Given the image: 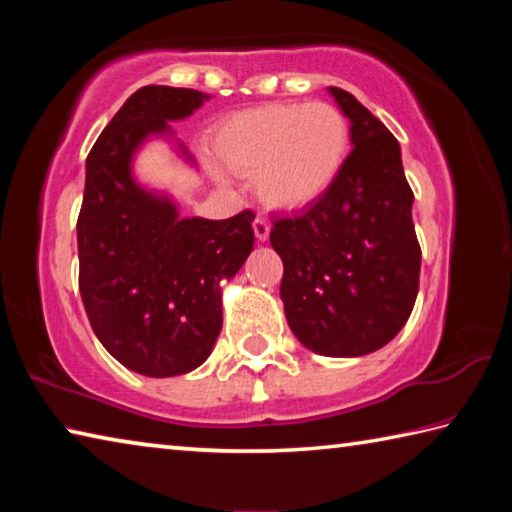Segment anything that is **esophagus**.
<instances>
[{"label": "esophagus", "instance_id": "1", "mask_svg": "<svg viewBox=\"0 0 512 512\" xmlns=\"http://www.w3.org/2000/svg\"><path fill=\"white\" fill-rule=\"evenodd\" d=\"M253 230H255V237L259 241H266L268 235H271V223L262 219V216H257V219L253 221Z\"/></svg>", "mask_w": 512, "mask_h": 512}]
</instances>
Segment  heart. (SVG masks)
Returning <instances> with one entry per match:
<instances>
[{"label":"heart","instance_id":"obj_1","mask_svg":"<svg viewBox=\"0 0 512 512\" xmlns=\"http://www.w3.org/2000/svg\"><path fill=\"white\" fill-rule=\"evenodd\" d=\"M225 167L255 173V192L275 210H300L339 180L350 153V124L325 101L266 103L232 112L214 135Z\"/></svg>","mask_w":512,"mask_h":512}]
</instances>
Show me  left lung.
<instances>
[{"label": "left lung", "instance_id": "obj_1", "mask_svg": "<svg viewBox=\"0 0 512 512\" xmlns=\"http://www.w3.org/2000/svg\"><path fill=\"white\" fill-rule=\"evenodd\" d=\"M327 92L350 121L352 151L323 198L273 223L271 246L296 339L323 357H363L409 320L422 255L400 142L354 94Z\"/></svg>", "mask_w": 512, "mask_h": 512}]
</instances>
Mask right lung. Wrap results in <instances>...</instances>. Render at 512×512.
<instances>
[{
    "mask_svg": "<svg viewBox=\"0 0 512 512\" xmlns=\"http://www.w3.org/2000/svg\"><path fill=\"white\" fill-rule=\"evenodd\" d=\"M210 94L146 85L126 99L85 160L76 223L79 289L90 325L112 357L146 377L196 370L223 325V282L253 253L255 214L210 221L183 216L167 189L142 183L135 160L153 140H176L171 121L192 117Z\"/></svg>",
    "mask_w": 512,
    "mask_h": 512,
    "instance_id": "add662e5",
    "label": "right lung"
}]
</instances>
